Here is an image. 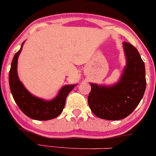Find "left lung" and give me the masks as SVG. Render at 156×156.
<instances>
[{
	"label": "left lung",
	"instance_id": "obj_1",
	"mask_svg": "<svg viewBox=\"0 0 156 156\" xmlns=\"http://www.w3.org/2000/svg\"><path fill=\"white\" fill-rule=\"evenodd\" d=\"M127 66L119 83L112 87L91 83L88 105L96 116L106 120H120L133 112L146 90L145 65L139 52L124 42Z\"/></svg>",
	"mask_w": 156,
	"mask_h": 156
}]
</instances>
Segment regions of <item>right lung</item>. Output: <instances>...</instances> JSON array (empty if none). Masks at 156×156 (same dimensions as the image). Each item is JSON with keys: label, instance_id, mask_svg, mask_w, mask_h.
Here are the masks:
<instances>
[{"label": "right lung", "instance_id": "add662e5", "mask_svg": "<svg viewBox=\"0 0 156 156\" xmlns=\"http://www.w3.org/2000/svg\"><path fill=\"white\" fill-rule=\"evenodd\" d=\"M21 50L22 48L14 55L9 72V83L12 97L19 108L28 117L39 121L55 119L62 112L67 96L75 85L63 87L57 97L51 101H44L32 96L24 87L17 75V59Z\"/></svg>", "mask_w": 156, "mask_h": 156}]
</instances>
